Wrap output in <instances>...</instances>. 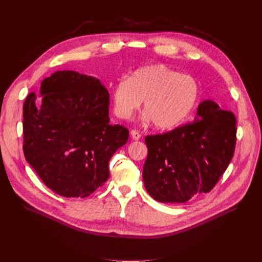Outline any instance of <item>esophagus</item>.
Returning <instances> with one entry per match:
<instances>
[{"instance_id":"34e87169","label":"esophagus","mask_w":262,"mask_h":262,"mask_svg":"<svg viewBox=\"0 0 262 262\" xmlns=\"http://www.w3.org/2000/svg\"><path fill=\"white\" fill-rule=\"evenodd\" d=\"M130 137H132L133 140L138 141V140H140V138H141V134H140L139 132H137V130L134 129V130L130 132Z\"/></svg>"}]
</instances>
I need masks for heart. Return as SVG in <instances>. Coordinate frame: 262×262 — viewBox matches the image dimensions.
Instances as JSON below:
<instances>
[{
    "label": "heart",
    "mask_w": 262,
    "mask_h": 262,
    "mask_svg": "<svg viewBox=\"0 0 262 262\" xmlns=\"http://www.w3.org/2000/svg\"><path fill=\"white\" fill-rule=\"evenodd\" d=\"M199 93L195 78L155 64L139 68L128 80L117 82L112 89V102L115 115L127 120L144 100V120L154 121L159 129H171L191 116Z\"/></svg>",
    "instance_id": "heart-1"
}]
</instances>
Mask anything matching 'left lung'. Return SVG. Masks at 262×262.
<instances>
[{
    "label": "left lung",
    "instance_id": "left-lung-1",
    "mask_svg": "<svg viewBox=\"0 0 262 262\" xmlns=\"http://www.w3.org/2000/svg\"><path fill=\"white\" fill-rule=\"evenodd\" d=\"M235 124L232 112L204 100L192 123L147 136L143 168L147 193L162 203H184L210 192L233 158Z\"/></svg>",
    "mask_w": 262,
    "mask_h": 262
}]
</instances>
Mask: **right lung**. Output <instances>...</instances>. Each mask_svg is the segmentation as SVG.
Returning a JSON list of instances; mask_svg holds the SVG:
<instances>
[{
    "mask_svg": "<svg viewBox=\"0 0 262 262\" xmlns=\"http://www.w3.org/2000/svg\"><path fill=\"white\" fill-rule=\"evenodd\" d=\"M39 97L32 92L24 103L25 158L52 191L85 198L107 180L128 129L110 124V95L94 77L56 71L41 82Z\"/></svg>",
    "mask_w": 262,
    "mask_h": 262,
    "instance_id": "right-lung-1",
    "label": "right lung"
}]
</instances>
